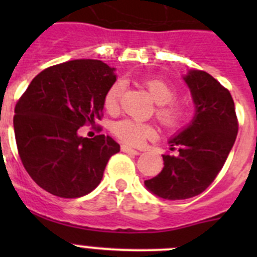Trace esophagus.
Here are the masks:
<instances>
[{
    "instance_id": "esophagus-1",
    "label": "esophagus",
    "mask_w": 257,
    "mask_h": 257,
    "mask_svg": "<svg viewBox=\"0 0 257 257\" xmlns=\"http://www.w3.org/2000/svg\"><path fill=\"white\" fill-rule=\"evenodd\" d=\"M121 151L123 152V153H127V154H131V156H139V152L135 151V149L130 148V147H127V145H122L121 147Z\"/></svg>"
}]
</instances>
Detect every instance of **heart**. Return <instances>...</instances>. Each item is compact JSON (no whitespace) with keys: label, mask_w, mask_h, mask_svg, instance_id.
<instances>
[{"label":"heart","mask_w":257,"mask_h":257,"mask_svg":"<svg viewBox=\"0 0 257 257\" xmlns=\"http://www.w3.org/2000/svg\"><path fill=\"white\" fill-rule=\"evenodd\" d=\"M152 99L157 103L156 117L166 128H176L187 117V109L183 103L174 100L176 90L169 82L161 78H147L143 81ZM124 91V83L115 81L104 94V108L109 113H115L119 109L122 95ZM113 133L118 139L128 145H142L145 140L153 139L156 136V128L153 124L134 119H122L115 122Z\"/></svg>","instance_id":"1"}]
</instances>
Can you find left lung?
<instances>
[{
	"mask_svg": "<svg viewBox=\"0 0 257 257\" xmlns=\"http://www.w3.org/2000/svg\"><path fill=\"white\" fill-rule=\"evenodd\" d=\"M196 114L192 123L170 140L175 156L163 154V169L145 187L165 199H188L211 185L233 148L238 133L234 101L228 88L203 70H189Z\"/></svg>",
	"mask_w": 257,
	"mask_h": 257,
	"instance_id": "1",
	"label": "left lung"
}]
</instances>
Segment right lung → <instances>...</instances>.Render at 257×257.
I'll return each instance as SVG.
<instances>
[{
	"label": "right lung",
	"mask_w": 257,
	"mask_h": 257,
	"mask_svg": "<svg viewBox=\"0 0 257 257\" xmlns=\"http://www.w3.org/2000/svg\"><path fill=\"white\" fill-rule=\"evenodd\" d=\"M114 68L79 59L46 68L32 79L14 115L18 152L38 187L61 198H78L100 184L109 158L119 152L110 136H78L101 118Z\"/></svg>",
	"instance_id": "1"
}]
</instances>
